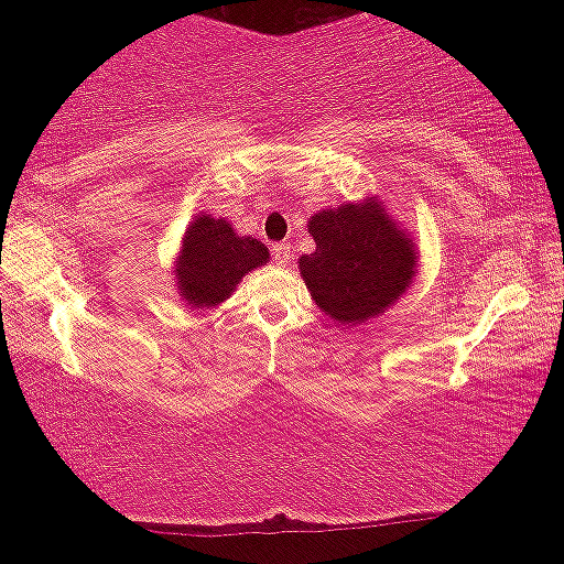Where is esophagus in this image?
Wrapping results in <instances>:
<instances>
[{
	"label": "esophagus",
	"instance_id": "34e87169",
	"mask_svg": "<svg viewBox=\"0 0 564 564\" xmlns=\"http://www.w3.org/2000/svg\"><path fill=\"white\" fill-rule=\"evenodd\" d=\"M273 262L275 264L291 262V246L289 243H273Z\"/></svg>",
	"mask_w": 564,
	"mask_h": 564
}]
</instances>
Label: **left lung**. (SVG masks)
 <instances>
[{
    "mask_svg": "<svg viewBox=\"0 0 564 564\" xmlns=\"http://www.w3.org/2000/svg\"><path fill=\"white\" fill-rule=\"evenodd\" d=\"M307 230L315 251L302 257L300 270L328 318L368 321L400 300L411 283L416 251L373 200L318 212Z\"/></svg>",
    "mask_w": 564,
    "mask_h": 564,
    "instance_id": "8db88e82",
    "label": "left lung"
}]
</instances>
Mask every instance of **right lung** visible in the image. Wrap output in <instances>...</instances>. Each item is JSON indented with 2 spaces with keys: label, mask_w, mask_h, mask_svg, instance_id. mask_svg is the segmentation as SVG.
Listing matches in <instances>:
<instances>
[{
  "label": "right lung",
  "mask_w": 564,
  "mask_h": 564,
  "mask_svg": "<svg viewBox=\"0 0 564 564\" xmlns=\"http://www.w3.org/2000/svg\"><path fill=\"white\" fill-rule=\"evenodd\" d=\"M268 260V249L257 238L236 236L225 219L200 215L187 228L177 262L180 296H185L191 307H212L230 296L232 286L249 270Z\"/></svg>",
  "instance_id": "obj_1"
}]
</instances>
